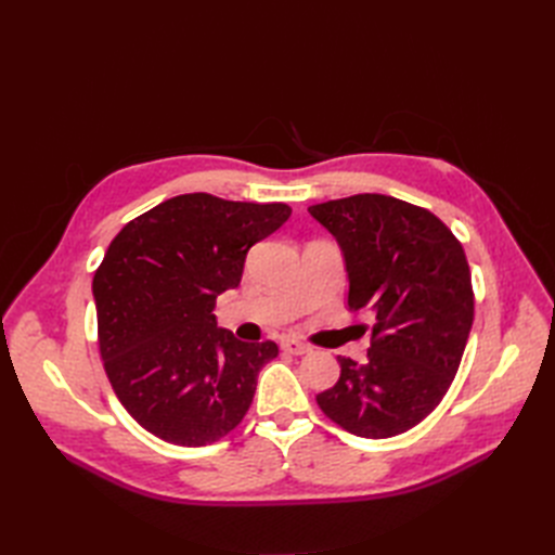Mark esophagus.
Returning a JSON list of instances; mask_svg holds the SVG:
<instances>
[{"label": "esophagus", "mask_w": 555, "mask_h": 555, "mask_svg": "<svg viewBox=\"0 0 555 555\" xmlns=\"http://www.w3.org/2000/svg\"><path fill=\"white\" fill-rule=\"evenodd\" d=\"M280 347L287 351V354H294V357H300V354H308L310 351V347L306 345V343H300V340H296V338H284L282 343H280Z\"/></svg>", "instance_id": "obj_1"}]
</instances>
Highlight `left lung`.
Masks as SVG:
<instances>
[{"label":"left lung","instance_id":"left-lung-1","mask_svg":"<svg viewBox=\"0 0 555 555\" xmlns=\"http://www.w3.org/2000/svg\"><path fill=\"white\" fill-rule=\"evenodd\" d=\"M308 212L343 249L349 310L375 312L367 361L338 357L340 379L317 405L359 438H393L440 405L461 365L475 319L463 245L430 210L384 194Z\"/></svg>","mask_w":555,"mask_h":555}]
</instances>
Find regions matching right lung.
<instances>
[{
	"mask_svg": "<svg viewBox=\"0 0 555 555\" xmlns=\"http://www.w3.org/2000/svg\"><path fill=\"white\" fill-rule=\"evenodd\" d=\"M287 204L180 194L139 215L92 280L99 351L125 410L164 442L204 447L236 428L278 345L217 326L249 247L289 220Z\"/></svg>",
	"mask_w": 555,
	"mask_h": 555,
	"instance_id": "1",
	"label": "right lung"
}]
</instances>
